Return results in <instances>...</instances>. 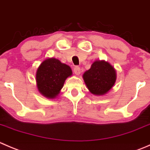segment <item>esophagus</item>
I'll list each match as a JSON object with an SVG mask.
<instances>
[{
  "label": "esophagus",
  "mask_w": 150,
  "mask_h": 150,
  "mask_svg": "<svg viewBox=\"0 0 150 150\" xmlns=\"http://www.w3.org/2000/svg\"><path fill=\"white\" fill-rule=\"evenodd\" d=\"M74 72L76 75H79L81 74V68L79 67L76 66L75 68H74Z\"/></svg>",
  "instance_id": "obj_1"
}]
</instances>
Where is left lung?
I'll use <instances>...</instances> for the list:
<instances>
[{
  "mask_svg": "<svg viewBox=\"0 0 150 150\" xmlns=\"http://www.w3.org/2000/svg\"><path fill=\"white\" fill-rule=\"evenodd\" d=\"M84 82L91 93L106 94L114 86L117 75L115 68L104 60L95 61L90 69L83 75Z\"/></svg>",
  "mask_w": 150,
  "mask_h": 150,
  "instance_id": "obj_1",
  "label": "left lung"
}]
</instances>
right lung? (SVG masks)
<instances>
[{"mask_svg":"<svg viewBox=\"0 0 150 150\" xmlns=\"http://www.w3.org/2000/svg\"><path fill=\"white\" fill-rule=\"evenodd\" d=\"M72 74L71 68L59 59H47L40 64L36 72L38 89L45 97L54 99L60 93L67 78Z\"/></svg>","mask_w":150,"mask_h":150,"instance_id":"1","label":"right lung"}]
</instances>
